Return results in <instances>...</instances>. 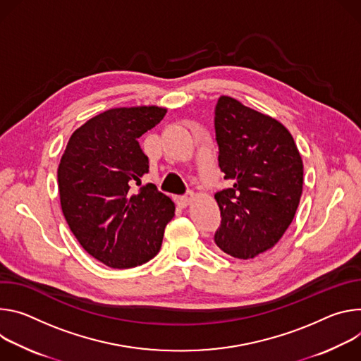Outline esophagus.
Segmentation results:
<instances>
[{
	"label": "esophagus",
	"instance_id": "1",
	"mask_svg": "<svg viewBox=\"0 0 361 361\" xmlns=\"http://www.w3.org/2000/svg\"><path fill=\"white\" fill-rule=\"evenodd\" d=\"M192 199H193V195L192 193H188V195H185V196H179L178 197V205L180 207V208H186L190 202H192Z\"/></svg>",
	"mask_w": 361,
	"mask_h": 361
}]
</instances>
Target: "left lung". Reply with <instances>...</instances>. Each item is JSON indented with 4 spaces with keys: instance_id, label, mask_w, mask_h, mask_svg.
<instances>
[{
    "instance_id": "left-lung-1",
    "label": "left lung",
    "mask_w": 361,
    "mask_h": 361,
    "mask_svg": "<svg viewBox=\"0 0 361 361\" xmlns=\"http://www.w3.org/2000/svg\"><path fill=\"white\" fill-rule=\"evenodd\" d=\"M218 162L231 188L215 193L221 225L215 244L252 259L268 252L290 226L302 193V159L276 118L221 96L215 107Z\"/></svg>"
}]
</instances>
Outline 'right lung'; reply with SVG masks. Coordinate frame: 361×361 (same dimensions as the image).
Wrapping results in <instances>:
<instances>
[{
	"label": "right lung",
	"instance_id": "1",
	"mask_svg": "<svg viewBox=\"0 0 361 361\" xmlns=\"http://www.w3.org/2000/svg\"><path fill=\"white\" fill-rule=\"evenodd\" d=\"M165 107L106 110L71 135L57 179L63 215L77 241L110 268H133L160 250L175 204L147 183L149 159L139 137L166 114Z\"/></svg>",
	"mask_w": 361,
	"mask_h": 361
}]
</instances>
